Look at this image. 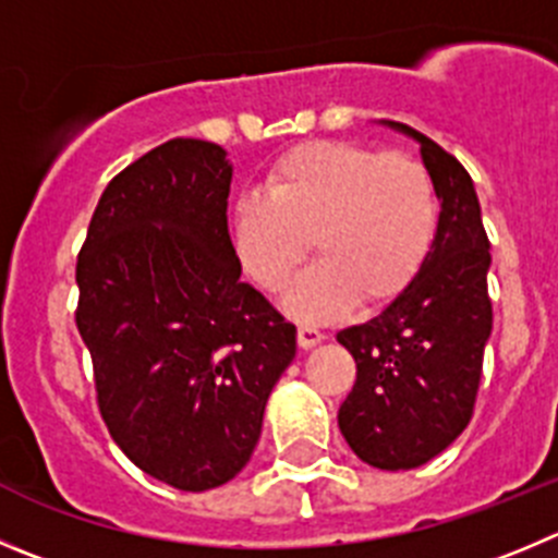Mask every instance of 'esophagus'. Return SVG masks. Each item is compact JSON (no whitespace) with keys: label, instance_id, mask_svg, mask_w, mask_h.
Listing matches in <instances>:
<instances>
[{"label":"esophagus","instance_id":"34e87169","mask_svg":"<svg viewBox=\"0 0 558 558\" xmlns=\"http://www.w3.org/2000/svg\"><path fill=\"white\" fill-rule=\"evenodd\" d=\"M325 338V332L319 330V327L314 325H300L296 327V343L303 347V350H311V347H316V343Z\"/></svg>","mask_w":558,"mask_h":558}]
</instances>
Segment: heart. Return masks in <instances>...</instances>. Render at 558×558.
<instances>
[{
    "mask_svg": "<svg viewBox=\"0 0 558 558\" xmlns=\"http://www.w3.org/2000/svg\"><path fill=\"white\" fill-rule=\"evenodd\" d=\"M440 203L424 161L350 140H319L280 156L231 211V239L247 278L280 291L303 267L311 239L319 264L286 296L291 314L327 319L352 300L390 303L424 267Z\"/></svg>",
    "mask_w": 558,
    "mask_h": 558,
    "instance_id": "b5f03b06",
    "label": "heart"
}]
</instances>
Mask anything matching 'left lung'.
<instances>
[{
  "mask_svg": "<svg viewBox=\"0 0 558 558\" xmlns=\"http://www.w3.org/2000/svg\"><path fill=\"white\" fill-rule=\"evenodd\" d=\"M388 126L421 143L440 220L413 283L366 325L338 332L357 363L338 426L363 462L410 471L454 444L473 415L493 330L490 239L471 175L457 156L404 123Z\"/></svg>",
  "mask_w": 558,
  "mask_h": 558,
  "instance_id": "8db88e82",
  "label": "left lung"
}]
</instances>
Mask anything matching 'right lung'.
<instances>
[{"instance_id": "right-lung-1", "label": "right lung", "mask_w": 558, "mask_h": 558, "mask_svg": "<svg viewBox=\"0 0 558 558\" xmlns=\"http://www.w3.org/2000/svg\"><path fill=\"white\" fill-rule=\"evenodd\" d=\"M231 175L220 145H156L109 181L76 258L98 413L140 471L186 493L247 465L296 352V327L239 280Z\"/></svg>"}]
</instances>
